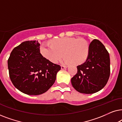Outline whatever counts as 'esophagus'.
<instances>
[{
	"label": "esophagus",
	"instance_id": "34e87169",
	"mask_svg": "<svg viewBox=\"0 0 122 122\" xmlns=\"http://www.w3.org/2000/svg\"><path fill=\"white\" fill-rule=\"evenodd\" d=\"M66 68H68L67 66H61V69H66Z\"/></svg>",
	"mask_w": 122,
	"mask_h": 122
}]
</instances>
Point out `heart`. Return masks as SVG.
Masks as SVG:
<instances>
[{
  "mask_svg": "<svg viewBox=\"0 0 122 122\" xmlns=\"http://www.w3.org/2000/svg\"><path fill=\"white\" fill-rule=\"evenodd\" d=\"M51 46L43 44L41 46L43 56L53 63H57L65 56L64 62L74 65L82 64L87 59L89 45L83 38H61L52 41Z\"/></svg>",
  "mask_w": 122,
  "mask_h": 122,
  "instance_id": "b5f03b06",
  "label": "heart"
}]
</instances>
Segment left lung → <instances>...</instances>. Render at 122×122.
<instances>
[{
  "label": "left lung",
  "instance_id": "left-lung-1",
  "mask_svg": "<svg viewBox=\"0 0 122 122\" xmlns=\"http://www.w3.org/2000/svg\"><path fill=\"white\" fill-rule=\"evenodd\" d=\"M77 69L71 83L78 92L93 94L104 87L110 76V58L101 41L97 39L92 41L87 59L77 66Z\"/></svg>",
  "mask_w": 122,
  "mask_h": 122
}]
</instances>
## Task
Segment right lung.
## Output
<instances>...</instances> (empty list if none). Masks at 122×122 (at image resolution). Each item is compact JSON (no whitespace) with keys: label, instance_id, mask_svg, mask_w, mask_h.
Segmentation results:
<instances>
[{"label":"right lung","instance_id":"1","mask_svg":"<svg viewBox=\"0 0 122 122\" xmlns=\"http://www.w3.org/2000/svg\"><path fill=\"white\" fill-rule=\"evenodd\" d=\"M9 76L16 89L37 96L54 84L60 66L43 57L38 41H25L14 48L8 61Z\"/></svg>","mask_w":122,"mask_h":122}]
</instances>
